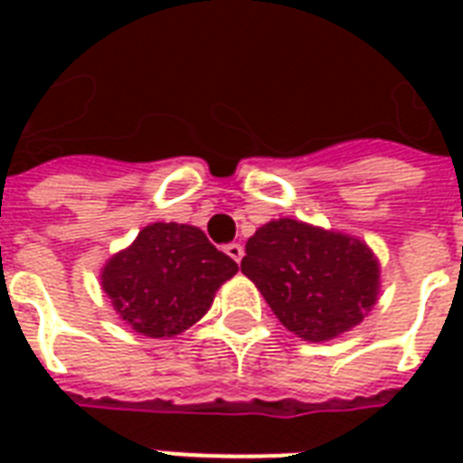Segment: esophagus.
Listing matches in <instances>:
<instances>
[{
  "mask_svg": "<svg viewBox=\"0 0 463 463\" xmlns=\"http://www.w3.org/2000/svg\"><path fill=\"white\" fill-rule=\"evenodd\" d=\"M225 254L240 264V261H242V254H245V250H242V245H240V242H231V245H225Z\"/></svg>",
  "mask_w": 463,
  "mask_h": 463,
  "instance_id": "obj_1",
  "label": "esophagus"
}]
</instances>
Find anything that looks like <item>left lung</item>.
Listing matches in <instances>:
<instances>
[{"mask_svg":"<svg viewBox=\"0 0 463 463\" xmlns=\"http://www.w3.org/2000/svg\"><path fill=\"white\" fill-rule=\"evenodd\" d=\"M242 274L279 322L303 341H331L367 317L380 296V261L363 240L276 218L247 240Z\"/></svg>","mask_w":463,"mask_h":463,"instance_id":"1","label":"left lung"}]
</instances>
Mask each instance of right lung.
<instances>
[{"label": "right lung", "mask_w": 463, "mask_h": 463, "mask_svg": "<svg viewBox=\"0 0 463 463\" xmlns=\"http://www.w3.org/2000/svg\"><path fill=\"white\" fill-rule=\"evenodd\" d=\"M238 274L203 231L184 223H151L132 245L112 254L100 286L119 319L148 338L187 331L213 305L216 290Z\"/></svg>", "instance_id": "add662e5"}]
</instances>
